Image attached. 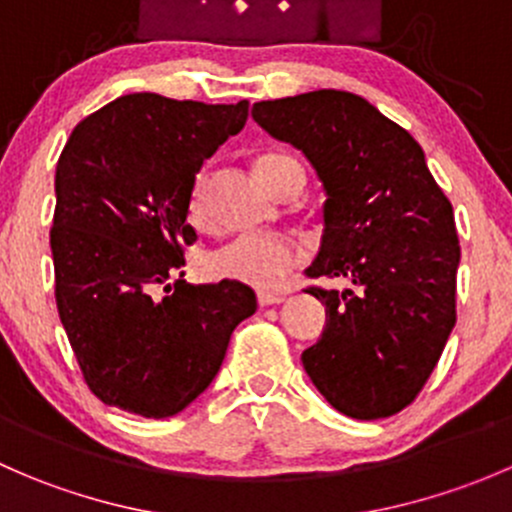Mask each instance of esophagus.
<instances>
[{"label":"esophagus","mask_w":512,"mask_h":512,"mask_svg":"<svg viewBox=\"0 0 512 512\" xmlns=\"http://www.w3.org/2000/svg\"><path fill=\"white\" fill-rule=\"evenodd\" d=\"M257 302H260V307H270V304H282V302H285V294L257 292Z\"/></svg>","instance_id":"34e87169"}]
</instances>
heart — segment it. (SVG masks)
Instances as JSON below:
<instances>
[{"instance_id": "b5f03b06", "label": "heart", "mask_w": 512, "mask_h": 512, "mask_svg": "<svg viewBox=\"0 0 512 512\" xmlns=\"http://www.w3.org/2000/svg\"><path fill=\"white\" fill-rule=\"evenodd\" d=\"M292 158L280 153H267L257 160L262 180L272 188L275 170ZM190 218L195 225L205 227L213 220V200H210V173H198L190 193ZM299 250L294 242L277 235H237L205 257V272L213 280H230L257 289H277L285 285L289 272L299 262Z\"/></svg>"}]
</instances>
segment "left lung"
Returning <instances> with one entry per match:
<instances>
[{
    "instance_id": "left-lung-1",
    "label": "left lung",
    "mask_w": 512,
    "mask_h": 512,
    "mask_svg": "<svg viewBox=\"0 0 512 512\" xmlns=\"http://www.w3.org/2000/svg\"><path fill=\"white\" fill-rule=\"evenodd\" d=\"M252 118L302 151L322 180V245L307 275L352 282L307 289L327 307V324L302 352L304 371L344 416L399 414L456 324L451 203L411 133L366 98L319 89L255 103Z\"/></svg>"
}]
</instances>
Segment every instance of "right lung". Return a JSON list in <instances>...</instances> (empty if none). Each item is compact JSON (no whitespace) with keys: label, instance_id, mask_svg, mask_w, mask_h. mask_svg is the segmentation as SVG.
I'll return each mask as SVG.
<instances>
[{"label":"right lung","instance_id":"add662e5","mask_svg":"<svg viewBox=\"0 0 512 512\" xmlns=\"http://www.w3.org/2000/svg\"><path fill=\"white\" fill-rule=\"evenodd\" d=\"M247 108L148 91L118 96L84 118L61 151L56 307L103 404L175 416L213 384L232 329L255 314L247 285L195 287L180 272L183 245L198 237L188 225L195 175L245 128Z\"/></svg>","mask_w":512,"mask_h":512}]
</instances>
